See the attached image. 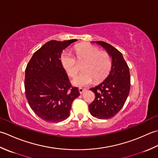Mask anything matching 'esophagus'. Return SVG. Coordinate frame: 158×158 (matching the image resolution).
<instances>
[{
  "mask_svg": "<svg viewBox=\"0 0 158 158\" xmlns=\"http://www.w3.org/2000/svg\"><path fill=\"white\" fill-rule=\"evenodd\" d=\"M86 90V89H83V88H79V89H78V91H79L80 94H82V93L84 91H85Z\"/></svg>",
  "mask_w": 158,
  "mask_h": 158,
  "instance_id": "obj_1",
  "label": "esophagus"
}]
</instances>
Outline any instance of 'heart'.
<instances>
[{
	"label": "heart",
	"instance_id": "heart-1",
	"mask_svg": "<svg viewBox=\"0 0 158 158\" xmlns=\"http://www.w3.org/2000/svg\"><path fill=\"white\" fill-rule=\"evenodd\" d=\"M74 50L78 63L84 64L83 72L72 80L73 85L85 86L91 85L94 80L99 82L108 76L112 67V59L108 52L100 51L98 47L88 43L79 44ZM60 59L67 74L72 78L75 77L80 68L72 53L64 51Z\"/></svg>",
	"mask_w": 158,
	"mask_h": 158
}]
</instances>
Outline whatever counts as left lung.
<instances>
[{"mask_svg":"<svg viewBox=\"0 0 158 158\" xmlns=\"http://www.w3.org/2000/svg\"><path fill=\"white\" fill-rule=\"evenodd\" d=\"M112 57L111 71L104 81L90 89L95 99L89 105L92 116L100 119L113 117L125 104L130 90V69L121 52L104 41H95Z\"/></svg>","mask_w":158,"mask_h":158,"instance_id":"8db88e82","label":"left lung"}]
</instances>
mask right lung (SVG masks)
Listing matches in <instances>:
<instances>
[{
  "label": "right lung",
  "mask_w": 158,
  "mask_h": 158,
  "mask_svg": "<svg viewBox=\"0 0 158 158\" xmlns=\"http://www.w3.org/2000/svg\"><path fill=\"white\" fill-rule=\"evenodd\" d=\"M77 40H51L35 52L25 70V94L30 107L49 123L68 118L72 104L80 95L60 63L63 50Z\"/></svg>",
  "instance_id": "add662e5"
}]
</instances>
